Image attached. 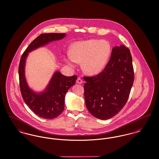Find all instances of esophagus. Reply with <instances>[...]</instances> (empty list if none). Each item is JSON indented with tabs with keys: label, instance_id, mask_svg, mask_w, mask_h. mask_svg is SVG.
Segmentation results:
<instances>
[{
	"label": "esophagus",
	"instance_id": "obj_1",
	"mask_svg": "<svg viewBox=\"0 0 159 159\" xmlns=\"http://www.w3.org/2000/svg\"><path fill=\"white\" fill-rule=\"evenodd\" d=\"M76 83L78 84H81L83 83V80H81V78L78 77V78H77V80H76Z\"/></svg>",
	"mask_w": 159,
	"mask_h": 159
}]
</instances>
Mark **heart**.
<instances>
[{"label": "heart", "instance_id": "1", "mask_svg": "<svg viewBox=\"0 0 159 159\" xmlns=\"http://www.w3.org/2000/svg\"><path fill=\"white\" fill-rule=\"evenodd\" d=\"M111 53V45L106 40L89 39L77 42L71 47V53L65 59L71 66L82 61V69L89 75H96L106 66Z\"/></svg>", "mask_w": 159, "mask_h": 159}]
</instances>
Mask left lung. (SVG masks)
Wrapping results in <instances>:
<instances>
[{"instance_id": "1", "label": "left lung", "mask_w": 159, "mask_h": 159, "mask_svg": "<svg viewBox=\"0 0 159 159\" xmlns=\"http://www.w3.org/2000/svg\"><path fill=\"white\" fill-rule=\"evenodd\" d=\"M83 78L85 105L90 114L101 120L115 116L125 107L134 84L129 49L123 45L114 47L100 74Z\"/></svg>"}]
</instances>
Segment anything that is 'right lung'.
Wrapping results in <instances>:
<instances>
[{
	"label": "right lung",
	"instance_id": "right-lung-1",
	"mask_svg": "<svg viewBox=\"0 0 159 159\" xmlns=\"http://www.w3.org/2000/svg\"><path fill=\"white\" fill-rule=\"evenodd\" d=\"M65 34H42L34 39L23 53L18 67L19 84L23 99L35 114L45 119H54L65 108V98L68 89L75 84L77 76H66L56 72L45 92L36 94L28 87L25 76V64L28 52L52 41L59 40Z\"/></svg>",
	"mask_w": 159,
	"mask_h": 159
}]
</instances>
